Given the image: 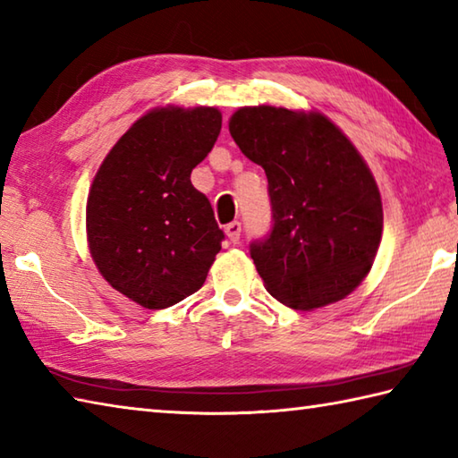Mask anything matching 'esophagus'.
<instances>
[{
	"label": "esophagus",
	"mask_w": 458,
	"mask_h": 458,
	"mask_svg": "<svg viewBox=\"0 0 458 458\" xmlns=\"http://www.w3.org/2000/svg\"><path fill=\"white\" fill-rule=\"evenodd\" d=\"M240 232H242V224L238 220L230 222L226 226V236H228L230 242H234V244H238V242H240Z\"/></svg>",
	"instance_id": "esophagus-1"
}]
</instances>
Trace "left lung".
Listing matches in <instances>:
<instances>
[{"label": "left lung", "instance_id": "8db88e82", "mask_svg": "<svg viewBox=\"0 0 458 458\" xmlns=\"http://www.w3.org/2000/svg\"><path fill=\"white\" fill-rule=\"evenodd\" d=\"M228 127L267 176L272 228L250 242L266 290L303 311L344 300L371 270L383 232L379 188L360 152L318 113L244 106Z\"/></svg>", "mask_w": 458, "mask_h": 458}]
</instances>
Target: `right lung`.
<instances>
[{"mask_svg": "<svg viewBox=\"0 0 458 458\" xmlns=\"http://www.w3.org/2000/svg\"><path fill=\"white\" fill-rule=\"evenodd\" d=\"M222 129L214 106L158 109L123 134L87 200V236L98 272L116 292L165 310L199 292L224 232L192 168Z\"/></svg>", "mask_w": 458, "mask_h": 458, "instance_id": "right-lung-1", "label": "right lung"}]
</instances>
